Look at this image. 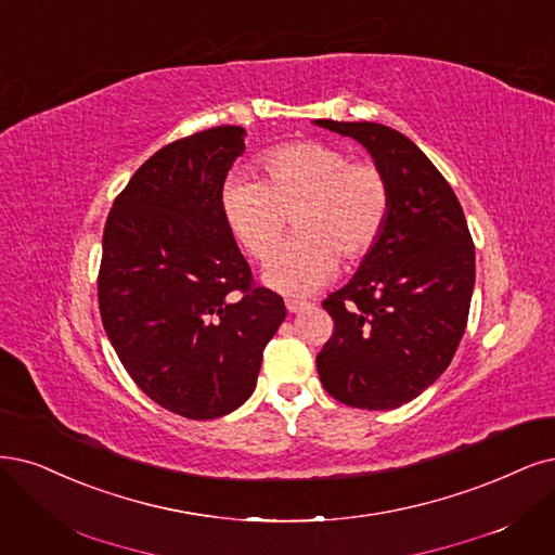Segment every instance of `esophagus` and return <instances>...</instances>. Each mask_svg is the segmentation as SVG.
Here are the masks:
<instances>
[{"mask_svg": "<svg viewBox=\"0 0 555 555\" xmlns=\"http://www.w3.org/2000/svg\"><path fill=\"white\" fill-rule=\"evenodd\" d=\"M284 305H286V310H289V312H300V310L308 308V302H305V300H296V298H286Z\"/></svg>", "mask_w": 555, "mask_h": 555, "instance_id": "obj_1", "label": "esophagus"}]
</instances>
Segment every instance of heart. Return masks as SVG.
Listing matches in <instances>:
<instances>
[{
  "mask_svg": "<svg viewBox=\"0 0 555 555\" xmlns=\"http://www.w3.org/2000/svg\"><path fill=\"white\" fill-rule=\"evenodd\" d=\"M263 181L232 177L220 208L229 232L255 261H269L294 216L298 236L271 261L266 282L305 296L337 275L339 259H365L390 216V183L372 160H349L323 142H292L266 151Z\"/></svg>",
  "mask_w": 555,
  "mask_h": 555,
  "instance_id": "obj_1",
  "label": "heart"
}]
</instances>
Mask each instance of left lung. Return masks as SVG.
Returning <instances> with one entry per match:
<instances>
[{
	"label": "left lung",
	"instance_id": "obj_1",
	"mask_svg": "<svg viewBox=\"0 0 555 555\" xmlns=\"http://www.w3.org/2000/svg\"><path fill=\"white\" fill-rule=\"evenodd\" d=\"M317 126L358 140L390 183V216L356 275L323 300L335 328L317 356L323 388L386 411L446 372L466 331L475 247L454 190L401 132L372 121Z\"/></svg>",
	"mask_w": 555,
	"mask_h": 555
}]
</instances>
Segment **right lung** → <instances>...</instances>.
Here are the masks:
<instances>
[{"label": "right lung", "instance_id": "add662e5", "mask_svg": "<svg viewBox=\"0 0 555 555\" xmlns=\"http://www.w3.org/2000/svg\"><path fill=\"white\" fill-rule=\"evenodd\" d=\"M243 135L216 126L156 151L114 199L103 232L99 308L112 347L146 397L190 420L227 415L253 395L286 317L222 218Z\"/></svg>", "mask_w": 555, "mask_h": 555}]
</instances>
